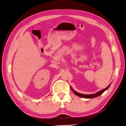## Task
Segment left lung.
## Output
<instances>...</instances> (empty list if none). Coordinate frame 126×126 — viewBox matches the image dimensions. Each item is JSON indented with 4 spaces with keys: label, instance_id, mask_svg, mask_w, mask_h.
<instances>
[{
    "label": "left lung",
    "instance_id": "1",
    "mask_svg": "<svg viewBox=\"0 0 126 126\" xmlns=\"http://www.w3.org/2000/svg\"><path fill=\"white\" fill-rule=\"evenodd\" d=\"M110 85H111V83H110V84L107 87H106V88H105V89H102V90H100V91H98V93H96V94H80V93H79L76 92V91H75L73 89H72L71 87H70V88H71V90L72 91H73L74 93L76 95H77V96H79V97H80L84 98H93L97 97H98V96H100V95L101 94L103 93H104L106 90H107V89H108V88L110 87Z\"/></svg>",
    "mask_w": 126,
    "mask_h": 126
}]
</instances>
